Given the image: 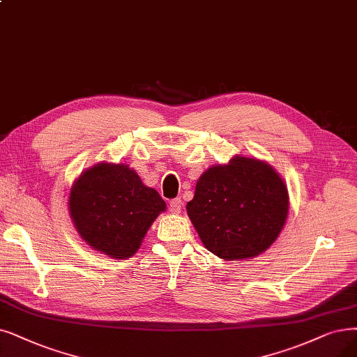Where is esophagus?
Segmentation results:
<instances>
[{
    "label": "esophagus",
    "mask_w": 357,
    "mask_h": 357,
    "mask_svg": "<svg viewBox=\"0 0 357 357\" xmlns=\"http://www.w3.org/2000/svg\"><path fill=\"white\" fill-rule=\"evenodd\" d=\"M181 206H183V202L180 197H176V199H173V201H169V205H168L169 211L173 213H178L181 211Z\"/></svg>",
    "instance_id": "esophagus-1"
}]
</instances>
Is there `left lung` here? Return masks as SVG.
<instances>
[{
    "instance_id": "1",
    "label": "left lung",
    "mask_w": 357,
    "mask_h": 357,
    "mask_svg": "<svg viewBox=\"0 0 357 357\" xmlns=\"http://www.w3.org/2000/svg\"><path fill=\"white\" fill-rule=\"evenodd\" d=\"M188 215L205 248L225 261L253 258L277 240L289 192L269 164L236 155L199 177Z\"/></svg>"
}]
</instances>
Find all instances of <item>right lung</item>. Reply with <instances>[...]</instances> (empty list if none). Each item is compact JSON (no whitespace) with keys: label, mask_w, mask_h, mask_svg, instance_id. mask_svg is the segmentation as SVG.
<instances>
[{"label":"right lung","mask_w":357,"mask_h":357,"mask_svg":"<svg viewBox=\"0 0 357 357\" xmlns=\"http://www.w3.org/2000/svg\"><path fill=\"white\" fill-rule=\"evenodd\" d=\"M68 211L86 243L114 259H127L165 211L160 193L145 186L126 164H96L75 181Z\"/></svg>","instance_id":"right-lung-1"}]
</instances>
